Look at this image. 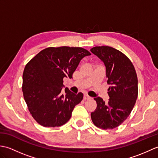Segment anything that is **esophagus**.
<instances>
[{
  "mask_svg": "<svg viewBox=\"0 0 158 158\" xmlns=\"http://www.w3.org/2000/svg\"><path fill=\"white\" fill-rule=\"evenodd\" d=\"M83 99H84L85 100H89V99H91V97L88 96L87 94H84V96H83Z\"/></svg>",
  "mask_w": 158,
  "mask_h": 158,
  "instance_id": "esophagus-1",
  "label": "esophagus"
}]
</instances>
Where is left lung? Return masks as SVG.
<instances>
[{"mask_svg":"<svg viewBox=\"0 0 158 158\" xmlns=\"http://www.w3.org/2000/svg\"><path fill=\"white\" fill-rule=\"evenodd\" d=\"M90 51L105 64L109 101L94 100L97 107L91 113L94 124L105 130L121 125L129 116L138 96V79L135 67L123 53L109 46L94 47Z\"/></svg>","mask_w":158,"mask_h":158,"instance_id":"obj_1","label":"left lung"}]
</instances>
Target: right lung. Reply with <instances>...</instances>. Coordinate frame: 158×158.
<instances>
[{
	"instance_id": "obj_1",
	"label": "right lung",
	"mask_w": 158,
	"mask_h": 158,
	"mask_svg": "<svg viewBox=\"0 0 158 158\" xmlns=\"http://www.w3.org/2000/svg\"><path fill=\"white\" fill-rule=\"evenodd\" d=\"M81 48H48L40 52L27 64L23 73L22 92L29 111L44 127H58L70 119L83 94L64 88L63 79L73 78L81 60L90 56Z\"/></svg>"
}]
</instances>
